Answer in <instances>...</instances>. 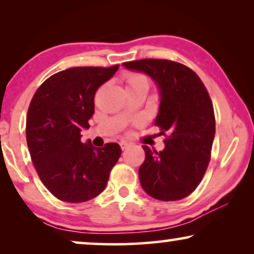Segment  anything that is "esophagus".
<instances>
[{
  "label": "esophagus",
  "mask_w": 254,
  "mask_h": 254,
  "mask_svg": "<svg viewBox=\"0 0 254 254\" xmlns=\"http://www.w3.org/2000/svg\"><path fill=\"white\" fill-rule=\"evenodd\" d=\"M129 145H130V143H128V142H126V141H121L120 142V147H121V149H123V150L127 149L128 147H129Z\"/></svg>",
  "instance_id": "esophagus-1"
}]
</instances>
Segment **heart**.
<instances>
[{
    "label": "heart",
    "instance_id": "1",
    "mask_svg": "<svg viewBox=\"0 0 254 254\" xmlns=\"http://www.w3.org/2000/svg\"><path fill=\"white\" fill-rule=\"evenodd\" d=\"M125 82H126L127 89H136L144 88L149 89V78L144 74L141 72H127L125 75Z\"/></svg>",
    "mask_w": 254,
    "mask_h": 254
}]
</instances>
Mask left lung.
<instances>
[{"mask_svg": "<svg viewBox=\"0 0 254 254\" xmlns=\"http://www.w3.org/2000/svg\"><path fill=\"white\" fill-rule=\"evenodd\" d=\"M123 64L150 76L161 91L155 126L165 136V148L142 145V189L157 200L184 199L201 183L210 161L215 114L209 93L199 76L179 62L143 59Z\"/></svg>", "mask_w": 254, "mask_h": 254, "instance_id": "obj_1", "label": "left lung"}]
</instances>
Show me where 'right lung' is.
<instances>
[{
	"label": "right lung",
	"instance_id": "obj_1",
	"mask_svg": "<svg viewBox=\"0 0 254 254\" xmlns=\"http://www.w3.org/2000/svg\"><path fill=\"white\" fill-rule=\"evenodd\" d=\"M119 68L75 67L48 77L34 93L26 116V142L45 187L64 202H85L105 190L121 155L118 143H82L90 127L95 93Z\"/></svg>",
	"mask_w": 254,
	"mask_h": 254
}]
</instances>
